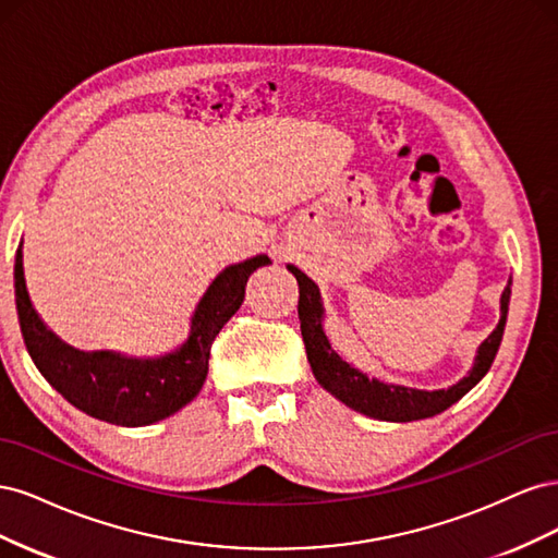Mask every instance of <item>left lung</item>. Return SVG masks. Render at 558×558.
<instances>
[{
  "label": "left lung",
  "instance_id": "left-lung-1",
  "mask_svg": "<svg viewBox=\"0 0 558 558\" xmlns=\"http://www.w3.org/2000/svg\"><path fill=\"white\" fill-rule=\"evenodd\" d=\"M291 272L298 279V318H300V332L302 342H305L307 361L312 365V373L316 381L332 393L337 400H342L347 408L356 410L365 416L381 418V421H416L428 418L445 412L456 400H461L472 386H475L492 367L500 340L505 330V320H508V305H510V283L505 286L500 295V320L496 330L486 337L480 344L475 363L468 377H463L459 384L451 388H442V391H416V388L384 384L377 379H367L356 367L344 363L337 353L330 349L328 337L320 326L324 318V307H320V293L316 283L300 272L298 267L289 265Z\"/></svg>",
  "mask_w": 558,
  "mask_h": 558
}]
</instances>
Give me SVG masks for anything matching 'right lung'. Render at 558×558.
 <instances>
[{
	"mask_svg": "<svg viewBox=\"0 0 558 558\" xmlns=\"http://www.w3.org/2000/svg\"><path fill=\"white\" fill-rule=\"evenodd\" d=\"M267 256L226 267L191 318V335L181 349L160 359H123L118 353H83L48 330L25 286L23 251L15 253V307L25 347L39 373L56 391L86 412L113 426H148L179 412L197 393L209 373L216 335L244 302V286Z\"/></svg>",
	"mask_w": 558,
	"mask_h": 558,
	"instance_id": "add662e5",
	"label": "right lung"
}]
</instances>
